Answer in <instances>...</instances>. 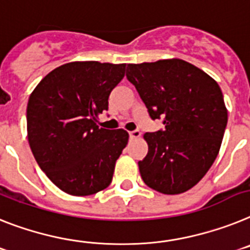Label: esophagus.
Instances as JSON below:
<instances>
[{
  "instance_id": "esophagus-1",
  "label": "esophagus",
  "mask_w": 250,
  "mask_h": 250,
  "mask_svg": "<svg viewBox=\"0 0 250 250\" xmlns=\"http://www.w3.org/2000/svg\"><path fill=\"white\" fill-rule=\"evenodd\" d=\"M140 136H141L140 129H134V131L129 132V138H132V140H133V138H138Z\"/></svg>"
}]
</instances>
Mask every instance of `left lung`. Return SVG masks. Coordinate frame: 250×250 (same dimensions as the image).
Returning <instances> with one entry per match:
<instances>
[{"label": "left lung", "instance_id": "1", "mask_svg": "<svg viewBox=\"0 0 250 250\" xmlns=\"http://www.w3.org/2000/svg\"><path fill=\"white\" fill-rule=\"evenodd\" d=\"M125 77L149 117L165 125L145 133L148 152L138 162L143 182L161 194L185 192L205 176L220 149L228 123L220 86L180 59L128 64Z\"/></svg>", "mask_w": 250, "mask_h": 250}]
</instances>
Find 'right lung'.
Segmentation results:
<instances>
[{"instance_id":"right-lung-1","label":"right lung","mask_w":250,"mask_h":250,"mask_svg":"<svg viewBox=\"0 0 250 250\" xmlns=\"http://www.w3.org/2000/svg\"><path fill=\"white\" fill-rule=\"evenodd\" d=\"M125 64L74 62L50 71L27 103V138L40 168L74 196L109 186L128 142L125 129L97 125L108 98L125 77Z\"/></svg>"}]
</instances>
